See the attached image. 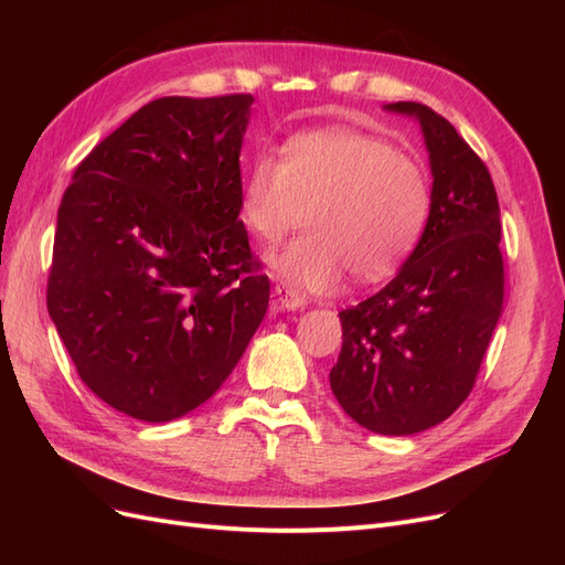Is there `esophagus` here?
Returning <instances> with one entry per match:
<instances>
[{"mask_svg":"<svg viewBox=\"0 0 565 565\" xmlns=\"http://www.w3.org/2000/svg\"><path fill=\"white\" fill-rule=\"evenodd\" d=\"M273 306L280 311H301L306 306V299L299 297L292 287L276 285V289H273Z\"/></svg>","mask_w":565,"mask_h":565,"instance_id":"obj_1","label":"esophagus"}]
</instances>
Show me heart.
I'll return each instance as SVG.
<instances>
[{
    "label": "heart",
    "instance_id": "obj_1",
    "mask_svg": "<svg viewBox=\"0 0 565 565\" xmlns=\"http://www.w3.org/2000/svg\"><path fill=\"white\" fill-rule=\"evenodd\" d=\"M245 228L266 245L306 231L273 254V276L301 295H328L344 280H380L419 241L429 216V183L422 169L377 136L316 129L292 136L282 160L262 152L241 185Z\"/></svg>",
    "mask_w": 565,
    "mask_h": 565
}]
</instances>
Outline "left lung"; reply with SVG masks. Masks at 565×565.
<instances>
[{
    "instance_id": "obj_1",
    "label": "left lung",
    "mask_w": 565,
    "mask_h": 565,
    "mask_svg": "<svg viewBox=\"0 0 565 565\" xmlns=\"http://www.w3.org/2000/svg\"><path fill=\"white\" fill-rule=\"evenodd\" d=\"M429 152V218L417 247L377 295L339 313L341 353L330 386L344 413L382 436H409L465 403L502 316L500 204L488 167L457 129L413 100Z\"/></svg>"
}]
</instances>
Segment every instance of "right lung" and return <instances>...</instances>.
<instances>
[{
	"label": "right lung",
	"instance_id": "right-lung-1",
	"mask_svg": "<svg viewBox=\"0 0 565 565\" xmlns=\"http://www.w3.org/2000/svg\"><path fill=\"white\" fill-rule=\"evenodd\" d=\"M252 104L150 100L61 200L46 309L82 382L134 419L210 401L266 316L270 285L237 210Z\"/></svg>",
	"mask_w": 565,
	"mask_h": 565
}]
</instances>
